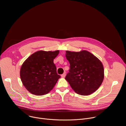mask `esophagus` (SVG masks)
<instances>
[{"mask_svg":"<svg viewBox=\"0 0 126 126\" xmlns=\"http://www.w3.org/2000/svg\"><path fill=\"white\" fill-rule=\"evenodd\" d=\"M65 76H66V73H64L63 74L61 75V77H62V78H65Z\"/></svg>","mask_w":126,"mask_h":126,"instance_id":"1","label":"esophagus"}]
</instances>
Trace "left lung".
<instances>
[{"label":"left lung","instance_id":"1","mask_svg":"<svg viewBox=\"0 0 126 126\" xmlns=\"http://www.w3.org/2000/svg\"><path fill=\"white\" fill-rule=\"evenodd\" d=\"M66 57L70 63V70L65 79L73 90L83 96L95 92L104 78V67L101 61L86 50L66 51Z\"/></svg>","mask_w":126,"mask_h":126}]
</instances>
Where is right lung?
Returning a JSON list of instances; mask_svg holds the SVG:
<instances>
[{
  "mask_svg": "<svg viewBox=\"0 0 126 126\" xmlns=\"http://www.w3.org/2000/svg\"><path fill=\"white\" fill-rule=\"evenodd\" d=\"M59 50H40L31 55L22 64L20 75L23 85L31 94L42 96L54 87L60 76L58 75L53 60Z\"/></svg>",
  "mask_w": 126,
  "mask_h": 126,
  "instance_id": "right-lung-1",
  "label": "right lung"
}]
</instances>
